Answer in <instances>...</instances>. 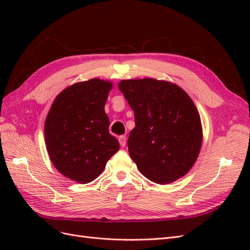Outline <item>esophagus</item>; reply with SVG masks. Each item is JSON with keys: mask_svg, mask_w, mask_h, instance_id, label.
I'll list each match as a JSON object with an SVG mask.
<instances>
[{"mask_svg": "<svg viewBox=\"0 0 250 250\" xmlns=\"http://www.w3.org/2000/svg\"><path fill=\"white\" fill-rule=\"evenodd\" d=\"M126 137L125 135H121V137L119 138V142H120V145L122 147H125L126 146Z\"/></svg>", "mask_w": 250, "mask_h": 250, "instance_id": "esophagus-1", "label": "esophagus"}]
</instances>
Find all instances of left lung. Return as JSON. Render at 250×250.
<instances>
[{
    "instance_id": "1",
    "label": "left lung",
    "mask_w": 250,
    "mask_h": 250,
    "mask_svg": "<svg viewBox=\"0 0 250 250\" xmlns=\"http://www.w3.org/2000/svg\"><path fill=\"white\" fill-rule=\"evenodd\" d=\"M119 88L134 112L128 151L140 172L161 185L186 175L202 142L200 116L191 98L176 84L151 78L122 80Z\"/></svg>"
}]
</instances>
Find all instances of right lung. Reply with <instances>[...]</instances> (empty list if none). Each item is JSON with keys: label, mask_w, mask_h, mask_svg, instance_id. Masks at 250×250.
I'll return each mask as SVG.
<instances>
[{"label": "right lung", "mask_w": 250, "mask_h": 250, "mask_svg": "<svg viewBox=\"0 0 250 250\" xmlns=\"http://www.w3.org/2000/svg\"><path fill=\"white\" fill-rule=\"evenodd\" d=\"M112 84L90 79L66 87L52 104L44 123L51 162L64 175L87 184L100 175L120 148L104 111Z\"/></svg>", "instance_id": "right-lung-1"}]
</instances>
